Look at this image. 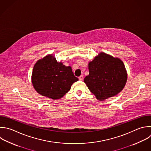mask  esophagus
<instances>
[{
	"mask_svg": "<svg viewBox=\"0 0 151 151\" xmlns=\"http://www.w3.org/2000/svg\"><path fill=\"white\" fill-rule=\"evenodd\" d=\"M79 79L80 81H83V76L82 75H81V76L79 77Z\"/></svg>",
	"mask_w": 151,
	"mask_h": 151,
	"instance_id": "obj_1",
	"label": "esophagus"
}]
</instances>
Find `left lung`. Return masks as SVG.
<instances>
[{
    "instance_id": "8db88e82",
    "label": "left lung",
    "mask_w": 151,
    "mask_h": 151,
    "mask_svg": "<svg viewBox=\"0 0 151 151\" xmlns=\"http://www.w3.org/2000/svg\"><path fill=\"white\" fill-rule=\"evenodd\" d=\"M88 69L84 82L99 101L116 95L126 83L127 74L122 60L104 52L89 62Z\"/></svg>"
}]
</instances>
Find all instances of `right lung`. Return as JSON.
I'll return each mask as SVG.
<instances>
[{
	"label": "right lung",
	"mask_w": 151,
	"mask_h": 151,
	"mask_svg": "<svg viewBox=\"0 0 151 151\" xmlns=\"http://www.w3.org/2000/svg\"><path fill=\"white\" fill-rule=\"evenodd\" d=\"M31 79L38 93L53 99L63 97L70 89L72 85L78 81L71 67L58 62L52 55H47L36 62Z\"/></svg>",
	"instance_id": "add662e5"
}]
</instances>
